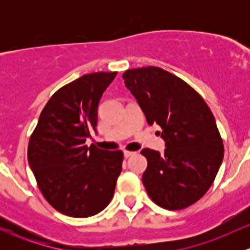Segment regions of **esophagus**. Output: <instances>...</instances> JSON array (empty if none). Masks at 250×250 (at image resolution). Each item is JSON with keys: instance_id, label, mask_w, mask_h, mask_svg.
Returning a JSON list of instances; mask_svg holds the SVG:
<instances>
[{"instance_id": "obj_1", "label": "esophagus", "mask_w": 250, "mask_h": 250, "mask_svg": "<svg viewBox=\"0 0 250 250\" xmlns=\"http://www.w3.org/2000/svg\"><path fill=\"white\" fill-rule=\"evenodd\" d=\"M123 155H125V157H130V156H133V155H135V152L134 151H128V150H125L123 151Z\"/></svg>"}]
</instances>
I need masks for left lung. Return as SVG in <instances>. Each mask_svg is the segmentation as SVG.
Listing matches in <instances>:
<instances>
[{
  "instance_id": "1",
  "label": "left lung",
  "mask_w": 250,
  "mask_h": 250,
  "mask_svg": "<svg viewBox=\"0 0 250 250\" xmlns=\"http://www.w3.org/2000/svg\"><path fill=\"white\" fill-rule=\"evenodd\" d=\"M122 77L148 125L162 128L167 146L162 155L141 151L147 158L146 192L168 210L188 208L206 195L223 162V139L213 113L190 84L161 67L130 69Z\"/></svg>"
}]
</instances>
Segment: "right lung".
<instances>
[{
	"instance_id": "obj_1",
	"label": "right lung",
	"mask_w": 250,
	"mask_h": 250,
	"mask_svg": "<svg viewBox=\"0 0 250 250\" xmlns=\"http://www.w3.org/2000/svg\"><path fill=\"white\" fill-rule=\"evenodd\" d=\"M117 72H93L58 89L30 137L27 160L46 201L60 213L88 218L107 207L122 170L123 152L85 145L98 104Z\"/></svg>"
}]
</instances>
